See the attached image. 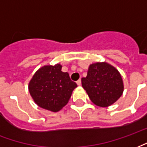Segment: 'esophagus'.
Returning <instances> with one entry per match:
<instances>
[{"label": "esophagus", "mask_w": 147, "mask_h": 147, "mask_svg": "<svg viewBox=\"0 0 147 147\" xmlns=\"http://www.w3.org/2000/svg\"><path fill=\"white\" fill-rule=\"evenodd\" d=\"M76 83L78 86H81V79H79V80L76 82Z\"/></svg>", "instance_id": "1"}]
</instances>
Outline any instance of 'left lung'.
<instances>
[{"label": "left lung", "instance_id": "obj_1", "mask_svg": "<svg viewBox=\"0 0 147 147\" xmlns=\"http://www.w3.org/2000/svg\"><path fill=\"white\" fill-rule=\"evenodd\" d=\"M82 86L90 100L101 107H108L115 103L124 91L120 72L107 62L91 64L86 77L82 78Z\"/></svg>", "mask_w": 147, "mask_h": 147}]
</instances>
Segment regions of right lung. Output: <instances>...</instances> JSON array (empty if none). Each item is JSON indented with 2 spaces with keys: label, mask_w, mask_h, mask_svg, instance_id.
<instances>
[{
  "label": "right lung",
  "mask_w": 147,
  "mask_h": 147,
  "mask_svg": "<svg viewBox=\"0 0 147 147\" xmlns=\"http://www.w3.org/2000/svg\"><path fill=\"white\" fill-rule=\"evenodd\" d=\"M62 65H44L39 68L29 82L32 100L43 109L57 112L68 104L77 84L71 80Z\"/></svg>",
  "instance_id": "1"
}]
</instances>
